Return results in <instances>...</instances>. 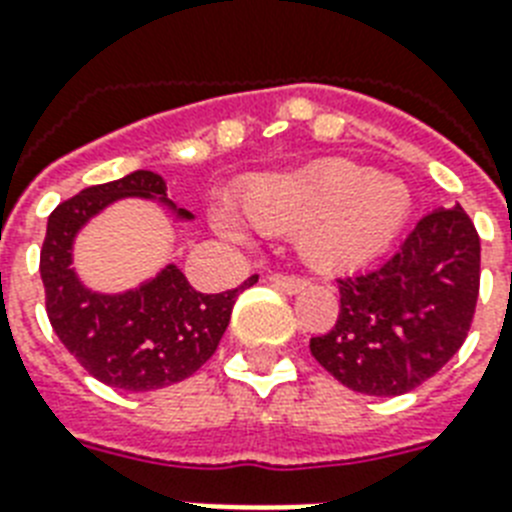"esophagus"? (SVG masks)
I'll list each match as a JSON object with an SVG mask.
<instances>
[{"label": "esophagus", "instance_id": "34e87169", "mask_svg": "<svg viewBox=\"0 0 512 512\" xmlns=\"http://www.w3.org/2000/svg\"><path fill=\"white\" fill-rule=\"evenodd\" d=\"M269 282H272L274 287H277V290H282V293H301L303 287L308 285L306 280H303V277H295V274H280V272H274V274H269Z\"/></svg>", "mask_w": 512, "mask_h": 512}]
</instances>
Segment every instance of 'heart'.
<instances>
[{
  "label": "heart",
  "instance_id": "b5f03b06",
  "mask_svg": "<svg viewBox=\"0 0 512 512\" xmlns=\"http://www.w3.org/2000/svg\"><path fill=\"white\" fill-rule=\"evenodd\" d=\"M240 206L259 232H295L303 259L319 269H350L390 246L411 214V190L361 164L324 162L261 177ZM217 222L227 235H240L232 217Z\"/></svg>",
  "mask_w": 512,
  "mask_h": 512
}]
</instances>
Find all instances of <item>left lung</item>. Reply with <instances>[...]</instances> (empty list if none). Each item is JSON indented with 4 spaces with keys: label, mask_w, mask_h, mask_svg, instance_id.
I'll use <instances>...</instances> for the list:
<instances>
[{
    "label": "left lung",
    "mask_w": 512,
    "mask_h": 512,
    "mask_svg": "<svg viewBox=\"0 0 512 512\" xmlns=\"http://www.w3.org/2000/svg\"><path fill=\"white\" fill-rule=\"evenodd\" d=\"M479 232L466 211L426 214L392 259L340 277V316L311 356L340 384L395 398L432 379L466 340L479 298Z\"/></svg>",
    "instance_id": "8db88e82"
}]
</instances>
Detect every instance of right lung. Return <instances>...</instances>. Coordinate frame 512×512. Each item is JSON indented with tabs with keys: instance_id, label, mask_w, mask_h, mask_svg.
I'll use <instances>...</instances> for the list:
<instances>
[{
	"instance_id": "obj_1",
	"label": "right lung",
	"mask_w": 512,
	"mask_h": 512,
	"mask_svg": "<svg viewBox=\"0 0 512 512\" xmlns=\"http://www.w3.org/2000/svg\"><path fill=\"white\" fill-rule=\"evenodd\" d=\"M120 198H151L177 219H193L167 198L162 175L135 170L104 185H91L49 214L41 248V280L52 329L75 361L99 382L125 392L162 390L196 374L217 350L238 295H204L190 287L175 264L125 293H96L73 269L75 235Z\"/></svg>"
}]
</instances>
